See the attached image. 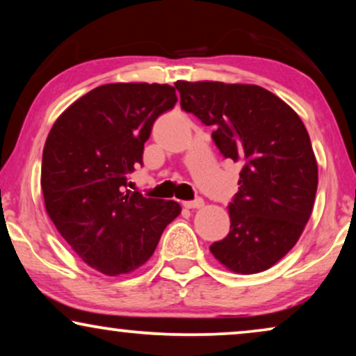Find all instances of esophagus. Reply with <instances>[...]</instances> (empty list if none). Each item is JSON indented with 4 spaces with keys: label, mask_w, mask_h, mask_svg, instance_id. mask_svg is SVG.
Here are the masks:
<instances>
[{
    "label": "esophagus",
    "mask_w": 356,
    "mask_h": 356,
    "mask_svg": "<svg viewBox=\"0 0 356 356\" xmlns=\"http://www.w3.org/2000/svg\"><path fill=\"white\" fill-rule=\"evenodd\" d=\"M202 206H204L202 199H196V201H184L183 202V207H186V209H201Z\"/></svg>",
    "instance_id": "esophagus-1"
}]
</instances>
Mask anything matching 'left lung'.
Returning a JSON list of instances; mask_svg holds the SVG:
<instances>
[{
    "label": "left lung",
    "instance_id": "1",
    "mask_svg": "<svg viewBox=\"0 0 356 356\" xmlns=\"http://www.w3.org/2000/svg\"><path fill=\"white\" fill-rule=\"evenodd\" d=\"M186 113L212 126L225 159L243 165L228 206L230 232L211 246L235 274H257L300 240L313 212L318 162L303 121L272 92L254 84L177 81Z\"/></svg>",
    "mask_w": 356,
    "mask_h": 356
}]
</instances>
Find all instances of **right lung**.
<instances>
[{
	"instance_id": "1",
	"label": "right lung",
	"mask_w": 356,
	"mask_h": 356,
	"mask_svg": "<svg viewBox=\"0 0 356 356\" xmlns=\"http://www.w3.org/2000/svg\"><path fill=\"white\" fill-rule=\"evenodd\" d=\"M175 87L115 82L60 115L42 157L48 217L72 251L102 274H131L154 254L178 202L128 189L154 121L177 104Z\"/></svg>"
}]
</instances>
